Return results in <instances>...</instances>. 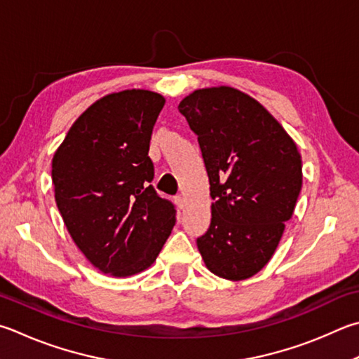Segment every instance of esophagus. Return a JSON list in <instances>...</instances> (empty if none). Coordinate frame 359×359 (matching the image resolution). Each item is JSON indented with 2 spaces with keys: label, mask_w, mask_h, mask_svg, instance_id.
I'll list each match as a JSON object with an SVG mask.
<instances>
[{
  "label": "esophagus",
  "mask_w": 359,
  "mask_h": 359,
  "mask_svg": "<svg viewBox=\"0 0 359 359\" xmlns=\"http://www.w3.org/2000/svg\"><path fill=\"white\" fill-rule=\"evenodd\" d=\"M175 204H177L179 208H184L185 207V198L182 196V194H177V196H175Z\"/></svg>",
  "instance_id": "34e87169"
}]
</instances>
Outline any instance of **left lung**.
<instances>
[{
  "mask_svg": "<svg viewBox=\"0 0 359 359\" xmlns=\"http://www.w3.org/2000/svg\"><path fill=\"white\" fill-rule=\"evenodd\" d=\"M198 135L210 182L212 223L198 250L213 275L242 281L273 257L302 191V155L266 108L231 86L179 103Z\"/></svg>",
  "mask_w": 359,
  "mask_h": 359,
  "instance_id": "1",
  "label": "left lung"
}]
</instances>
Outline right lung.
Listing matches in <instances>:
<instances>
[{"mask_svg": "<svg viewBox=\"0 0 359 359\" xmlns=\"http://www.w3.org/2000/svg\"><path fill=\"white\" fill-rule=\"evenodd\" d=\"M165 97L126 89L94 102L51 161L56 205L97 270L127 278L149 269L175 224V208L151 182V135Z\"/></svg>", "mask_w": 359, "mask_h": 359, "instance_id": "1", "label": "right lung"}]
</instances>
